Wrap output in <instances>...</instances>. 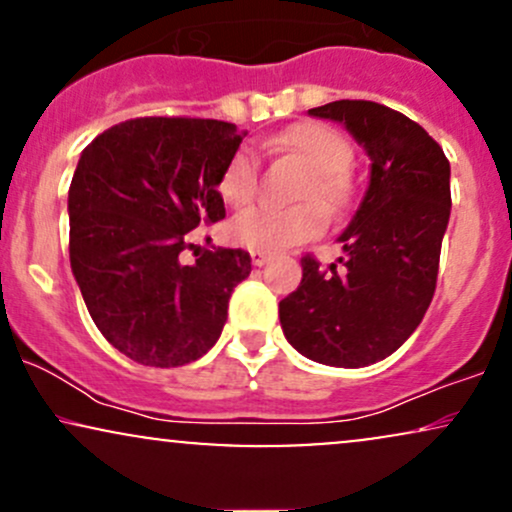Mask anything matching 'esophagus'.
Wrapping results in <instances>:
<instances>
[{
	"instance_id": "1",
	"label": "esophagus",
	"mask_w": 512,
	"mask_h": 512,
	"mask_svg": "<svg viewBox=\"0 0 512 512\" xmlns=\"http://www.w3.org/2000/svg\"><path fill=\"white\" fill-rule=\"evenodd\" d=\"M250 257H252V264H255V267H262V264H267V260H269L267 252H260V250H252Z\"/></svg>"
}]
</instances>
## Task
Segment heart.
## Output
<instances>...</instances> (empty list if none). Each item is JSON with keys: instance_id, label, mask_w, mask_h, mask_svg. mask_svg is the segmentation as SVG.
<instances>
[{"instance_id": "obj_1", "label": "heart", "mask_w": 512, "mask_h": 512, "mask_svg": "<svg viewBox=\"0 0 512 512\" xmlns=\"http://www.w3.org/2000/svg\"><path fill=\"white\" fill-rule=\"evenodd\" d=\"M267 146L279 154L296 156L310 170V178L301 192L303 199H320L327 209L344 207L349 199V178L344 168L351 161V146L337 129L322 122H298L269 139ZM257 185H260V161L250 146H243L223 166L219 192L233 207H245L255 199ZM322 204L303 202L296 207L257 204L243 209L228 223V238L243 248L260 252L293 248L325 231L327 214Z\"/></svg>"}]
</instances>
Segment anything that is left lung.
I'll return each mask as SVG.
<instances>
[{"label": "left lung", "instance_id": "left-lung-1", "mask_svg": "<svg viewBox=\"0 0 512 512\" xmlns=\"http://www.w3.org/2000/svg\"><path fill=\"white\" fill-rule=\"evenodd\" d=\"M342 122L370 158V182L346 231L342 272L305 255L303 279L279 303L286 339L325 366L361 368L395 351L424 320L450 219V163L407 115L373 101L308 110Z\"/></svg>", "mask_w": 512, "mask_h": 512}]
</instances>
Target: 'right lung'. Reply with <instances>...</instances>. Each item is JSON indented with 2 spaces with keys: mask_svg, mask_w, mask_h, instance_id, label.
I'll use <instances>...</instances> for the list:
<instances>
[{
  "mask_svg": "<svg viewBox=\"0 0 512 512\" xmlns=\"http://www.w3.org/2000/svg\"><path fill=\"white\" fill-rule=\"evenodd\" d=\"M245 132L221 120L137 117L81 151L69 185V262L101 334L142 366L197 361L221 337L245 250H192L226 216L221 170Z\"/></svg>",
  "mask_w": 512,
  "mask_h": 512,
  "instance_id": "add662e5",
  "label": "right lung"
}]
</instances>
